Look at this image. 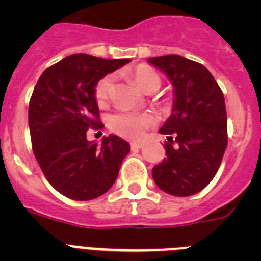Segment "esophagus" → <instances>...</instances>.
<instances>
[{
    "mask_svg": "<svg viewBox=\"0 0 261 261\" xmlns=\"http://www.w3.org/2000/svg\"><path fill=\"white\" fill-rule=\"evenodd\" d=\"M141 147H144V144H142V142H132V144H130V149H132V150H138V149H141Z\"/></svg>",
    "mask_w": 261,
    "mask_h": 261,
    "instance_id": "esophagus-1",
    "label": "esophagus"
}]
</instances>
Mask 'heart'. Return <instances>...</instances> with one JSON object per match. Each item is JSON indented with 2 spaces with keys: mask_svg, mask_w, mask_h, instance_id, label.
I'll return each instance as SVG.
<instances>
[{
  "mask_svg": "<svg viewBox=\"0 0 261 261\" xmlns=\"http://www.w3.org/2000/svg\"><path fill=\"white\" fill-rule=\"evenodd\" d=\"M133 81L142 91L149 89H159L161 77L155 70L147 65H138L130 73ZM114 89V75H106L98 81L95 86V100L99 106H105L110 99ZM151 124V117L146 114L138 112H117L108 119V126L112 132L128 140H138L145 135L146 129Z\"/></svg>",
  "mask_w": 261,
  "mask_h": 261,
  "instance_id": "1",
  "label": "heart"
}]
</instances>
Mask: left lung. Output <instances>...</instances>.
Masks as SVG:
<instances>
[{
    "mask_svg": "<svg viewBox=\"0 0 261 261\" xmlns=\"http://www.w3.org/2000/svg\"><path fill=\"white\" fill-rule=\"evenodd\" d=\"M147 61L167 75L175 93L171 116L159 129L167 136V156L154 166L153 179L168 195L192 196L211 183L227 146L223 93L199 62L179 55Z\"/></svg>",
    "mask_w": 261,
    "mask_h": 261,
    "instance_id": "left-lung-1",
    "label": "left lung"
}]
</instances>
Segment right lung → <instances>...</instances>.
Wrapping results in <instances>:
<instances>
[{"mask_svg":"<svg viewBox=\"0 0 261 261\" xmlns=\"http://www.w3.org/2000/svg\"><path fill=\"white\" fill-rule=\"evenodd\" d=\"M130 61L77 53L43 71L29 105L32 150L47 180L77 201L102 196L114 186L130 146L110 135L102 145L87 141L90 128L100 129L95 86Z\"/></svg>","mask_w":261,"mask_h":261,"instance_id":"obj_1","label":"right lung"}]
</instances>
